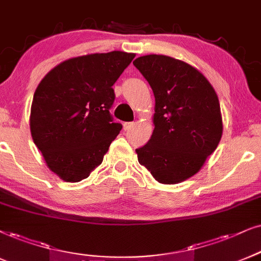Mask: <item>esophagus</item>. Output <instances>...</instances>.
<instances>
[{
    "instance_id": "obj_1",
    "label": "esophagus",
    "mask_w": 261,
    "mask_h": 261,
    "mask_svg": "<svg viewBox=\"0 0 261 261\" xmlns=\"http://www.w3.org/2000/svg\"><path fill=\"white\" fill-rule=\"evenodd\" d=\"M135 125H136V123H124V125H123V127H124V130L125 131H128V130H131V127H134Z\"/></svg>"
}]
</instances>
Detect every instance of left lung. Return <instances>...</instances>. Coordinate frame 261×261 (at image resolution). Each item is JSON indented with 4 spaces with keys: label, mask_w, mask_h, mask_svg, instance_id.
I'll return each instance as SVG.
<instances>
[{
    "label": "left lung",
    "mask_w": 261,
    "mask_h": 261,
    "mask_svg": "<svg viewBox=\"0 0 261 261\" xmlns=\"http://www.w3.org/2000/svg\"><path fill=\"white\" fill-rule=\"evenodd\" d=\"M155 97L154 131L136 149L138 163L161 184H177L196 174L218 147L223 119L217 92L187 62L166 55L134 61Z\"/></svg>",
    "instance_id": "1"
}]
</instances>
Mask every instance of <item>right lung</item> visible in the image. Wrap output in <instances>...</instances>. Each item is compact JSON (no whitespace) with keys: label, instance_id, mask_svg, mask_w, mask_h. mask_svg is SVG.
<instances>
[{"label":"right lung","instance_id":"add662e5","mask_svg":"<svg viewBox=\"0 0 261 261\" xmlns=\"http://www.w3.org/2000/svg\"><path fill=\"white\" fill-rule=\"evenodd\" d=\"M135 58L114 50L72 58L55 66L36 89L30 130L45 164L65 182L90 176L121 130L110 108L113 84Z\"/></svg>","mask_w":261,"mask_h":261}]
</instances>
